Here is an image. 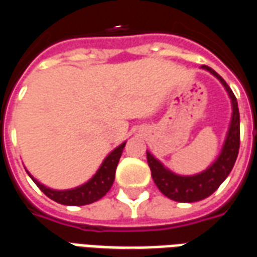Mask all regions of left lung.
<instances>
[{
  "instance_id": "left-lung-1",
  "label": "left lung",
  "mask_w": 257,
  "mask_h": 257,
  "mask_svg": "<svg viewBox=\"0 0 257 257\" xmlns=\"http://www.w3.org/2000/svg\"><path fill=\"white\" fill-rule=\"evenodd\" d=\"M202 68L209 71L212 75H215L227 90L228 97L231 100V121L228 125L226 140L221 147L220 154L202 172L190 176L173 173L161 161H158L150 151H147V162L151 169V176L154 183L165 197L176 202H195L215 193L231 172L239 150V111H238L237 99L230 89V86L226 84V81L215 70H212L208 66H202Z\"/></svg>"
}]
</instances>
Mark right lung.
<instances>
[{
  "mask_svg": "<svg viewBox=\"0 0 257 257\" xmlns=\"http://www.w3.org/2000/svg\"><path fill=\"white\" fill-rule=\"evenodd\" d=\"M125 145H126V142H123L122 145H119L117 149H114L104 158V161L101 162L97 172L86 183L81 184V186L75 187V189H49L47 186L40 183L37 179L33 178L30 173H27L30 175L33 182L38 186V189L41 190L47 197H49L53 201H56L58 204L70 205V206H81V205L92 204V202L99 201L101 197H104L108 193V190L111 189L112 183H114V178H115V169H117L118 161L121 158V154H122Z\"/></svg>",
  "mask_w": 257,
  "mask_h": 257,
  "instance_id": "1",
  "label": "right lung"
}]
</instances>
